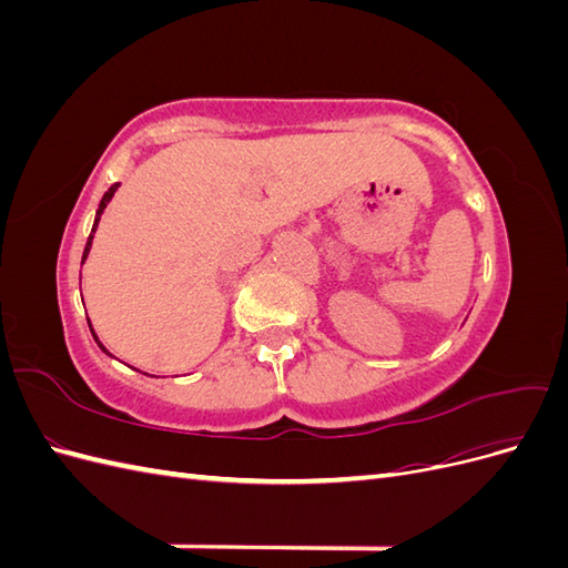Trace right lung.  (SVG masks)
<instances>
[{"instance_id":"add662e5","label":"right lung","mask_w":568,"mask_h":568,"mask_svg":"<svg viewBox=\"0 0 568 568\" xmlns=\"http://www.w3.org/2000/svg\"><path fill=\"white\" fill-rule=\"evenodd\" d=\"M118 186H120L118 182H115V184H111V189H109V192L104 194V199H101V203H99V211H97V217H94V227H92V234L97 232V225H99V217H101V213H104V209H106V205H109V201L113 199V194H115V189H118ZM92 234H90V239H88V246H84V253H82V263H84V257H88V255H90V248H92V239H94ZM90 329H92V326H90ZM92 336H94V341L99 343V338H97V334H94V332H92ZM99 348H101V351H104V353H109V351H106L104 346H101V343H99ZM109 355H111V353H109Z\"/></svg>"}]
</instances>
